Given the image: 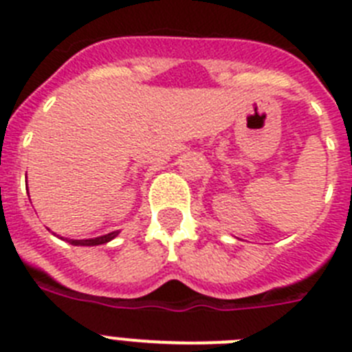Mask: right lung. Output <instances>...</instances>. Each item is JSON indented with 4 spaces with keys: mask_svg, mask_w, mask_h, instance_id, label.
Masks as SVG:
<instances>
[{
    "mask_svg": "<svg viewBox=\"0 0 352 352\" xmlns=\"http://www.w3.org/2000/svg\"><path fill=\"white\" fill-rule=\"evenodd\" d=\"M118 232H109L105 236H98V238H93V239H65L68 241L70 245H80V247H93V245H104L107 241H111L113 238H116Z\"/></svg>",
    "mask_w": 352,
    "mask_h": 352,
    "instance_id": "obj_1",
    "label": "right lung"
}]
</instances>
